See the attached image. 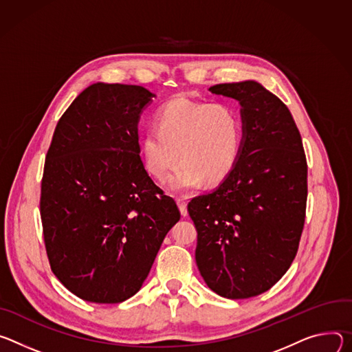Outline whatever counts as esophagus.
I'll return each mask as SVG.
<instances>
[{
    "mask_svg": "<svg viewBox=\"0 0 352 352\" xmlns=\"http://www.w3.org/2000/svg\"><path fill=\"white\" fill-rule=\"evenodd\" d=\"M177 206H179V210L182 212L183 217H187V201L184 199H177Z\"/></svg>",
    "mask_w": 352,
    "mask_h": 352,
    "instance_id": "34e87169",
    "label": "esophagus"
}]
</instances>
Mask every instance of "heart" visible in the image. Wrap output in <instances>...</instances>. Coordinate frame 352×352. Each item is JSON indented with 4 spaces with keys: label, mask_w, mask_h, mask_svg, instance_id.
Instances as JSON below:
<instances>
[{
    "label": "heart",
    "mask_w": 352,
    "mask_h": 352,
    "mask_svg": "<svg viewBox=\"0 0 352 352\" xmlns=\"http://www.w3.org/2000/svg\"><path fill=\"white\" fill-rule=\"evenodd\" d=\"M242 145V123L236 110L225 103L176 96L155 114V127L141 138L146 170L164 182L182 160L169 187L186 192L207 183L223 180L235 168Z\"/></svg>",
    "instance_id": "heart-1"
}]
</instances>
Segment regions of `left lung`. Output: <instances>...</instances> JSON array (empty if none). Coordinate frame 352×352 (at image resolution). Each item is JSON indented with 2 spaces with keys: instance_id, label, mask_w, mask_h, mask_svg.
<instances>
[{
  "instance_id": "obj_1",
  "label": "left lung",
  "mask_w": 352,
  "mask_h": 352,
  "mask_svg": "<svg viewBox=\"0 0 352 352\" xmlns=\"http://www.w3.org/2000/svg\"><path fill=\"white\" fill-rule=\"evenodd\" d=\"M241 104L235 168L187 211L197 229L196 263L210 289L228 299L268 291L291 267L302 235L307 166L288 107L257 81L219 84Z\"/></svg>"
}]
</instances>
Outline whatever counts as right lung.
<instances>
[{"instance_id":"1","label":"right lung","mask_w":352,"mask_h":352,"mask_svg":"<svg viewBox=\"0 0 352 352\" xmlns=\"http://www.w3.org/2000/svg\"><path fill=\"white\" fill-rule=\"evenodd\" d=\"M153 98L138 85L92 84L61 116L46 155L41 215L49 261L88 302L135 295L180 219L140 156L138 122Z\"/></svg>"}]
</instances>
